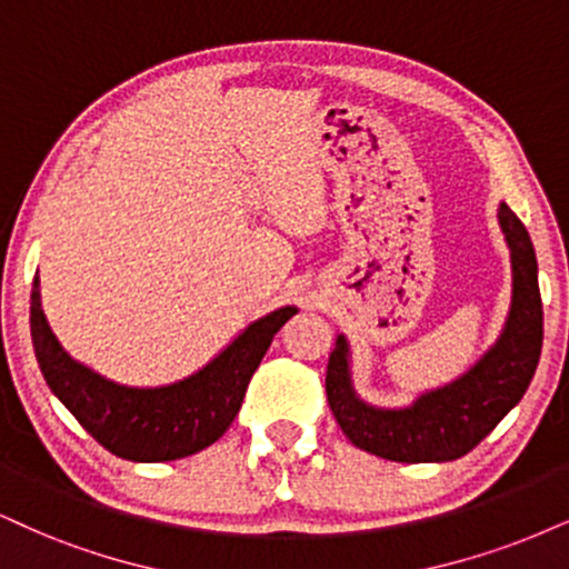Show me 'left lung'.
<instances>
[{
	"instance_id": "obj_1",
	"label": "left lung",
	"mask_w": 569,
	"mask_h": 569,
	"mask_svg": "<svg viewBox=\"0 0 569 569\" xmlns=\"http://www.w3.org/2000/svg\"><path fill=\"white\" fill-rule=\"evenodd\" d=\"M499 223L511 250V311L499 342L465 377L425 392L409 409H375L353 392L348 342L338 338L327 363V401L356 448L406 465L453 461L520 403L541 359L543 303L528 229L503 202Z\"/></svg>"
}]
</instances>
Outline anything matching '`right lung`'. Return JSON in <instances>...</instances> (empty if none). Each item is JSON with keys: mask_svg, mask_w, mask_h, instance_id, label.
Here are the masks:
<instances>
[{"mask_svg": "<svg viewBox=\"0 0 569 569\" xmlns=\"http://www.w3.org/2000/svg\"><path fill=\"white\" fill-rule=\"evenodd\" d=\"M296 313L298 308L287 306L252 321L219 359L166 388H123L70 359L41 311L39 277L31 290V338L49 390L97 443L129 461H173L202 451L229 430L252 371Z\"/></svg>", "mask_w": 569, "mask_h": 569, "instance_id": "right-lung-1", "label": "right lung"}]
</instances>
